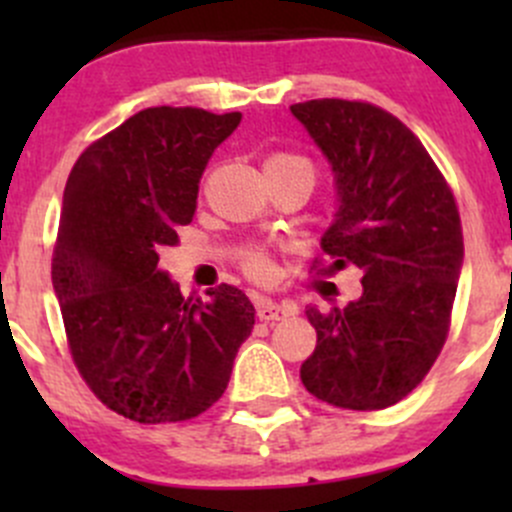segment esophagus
<instances>
[{"mask_svg":"<svg viewBox=\"0 0 512 512\" xmlns=\"http://www.w3.org/2000/svg\"><path fill=\"white\" fill-rule=\"evenodd\" d=\"M289 314H294V309L287 307V304H277L272 302V299H260V302H257V317H260L262 322H282Z\"/></svg>","mask_w":512,"mask_h":512,"instance_id":"obj_1","label":"esophagus"}]
</instances>
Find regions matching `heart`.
I'll use <instances>...</instances> for the list:
<instances>
[{"instance_id": "obj_1", "label": "heart", "mask_w": 512, "mask_h": 512, "mask_svg": "<svg viewBox=\"0 0 512 512\" xmlns=\"http://www.w3.org/2000/svg\"><path fill=\"white\" fill-rule=\"evenodd\" d=\"M265 168L267 170H294L297 168V170H307V173H312V163L302 156H294V153H272V156L267 158ZM242 267L247 270V275L257 277V280H262V277L270 275V262H267V257L262 255L260 250L242 252Z\"/></svg>"}]
</instances>
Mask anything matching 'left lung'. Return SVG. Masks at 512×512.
<instances>
[{
  "mask_svg": "<svg viewBox=\"0 0 512 512\" xmlns=\"http://www.w3.org/2000/svg\"><path fill=\"white\" fill-rule=\"evenodd\" d=\"M289 111L337 178L339 210L322 237L319 272L354 265L364 275L356 302L307 309L317 347L299 376L339 409H386L421 384L446 344L463 265L456 198L423 143L384 108L314 98Z\"/></svg>",
  "mask_w": 512,
  "mask_h": 512,
  "instance_id": "1",
  "label": "left lung"
}]
</instances>
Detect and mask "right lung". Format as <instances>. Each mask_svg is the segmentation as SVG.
I'll use <instances>...</instances> for the list:
<instances>
[{"instance_id":"obj_1","label":"right lung","mask_w":512,"mask_h":512,"mask_svg":"<svg viewBox=\"0 0 512 512\" xmlns=\"http://www.w3.org/2000/svg\"><path fill=\"white\" fill-rule=\"evenodd\" d=\"M242 113L156 106L91 143L64 190L51 282L71 359L96 399L138 423L188 421L225 394L255 307L232 285L185 299L158 267Z\"/></svg>"}]
</instances>
